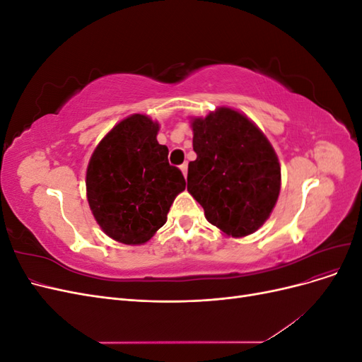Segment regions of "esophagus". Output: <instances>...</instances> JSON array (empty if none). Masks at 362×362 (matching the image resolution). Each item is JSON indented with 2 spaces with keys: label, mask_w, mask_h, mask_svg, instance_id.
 Segmentation results:
<instances>
[{
  "label": "esophagus",
  "mask_w": 362,
  "mask_h": 362,
  "mask_svg": "<svg viewBox=\"0 0 362 362\" xmlns=\"http://www.w3.org/2000/svg\"><path fill=\"white\" fill-rule=\"evenodd\" d=\"M180 169H181V172H182V175H184V178H187V164H181L180 166Z\"/></svg>",
  "instance_id": "1"
}]
</instances>
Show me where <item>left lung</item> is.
<instances>
[{"mask_svg":"<svg viewBox=\"0 0 362 362\" xmlns=\"http://www.w3.org/2000/svg\"><path fill=\"white\" fill-rule=\"evenodd\" d=\"M196 160L187 190L205 218L234 238L254 234L270 217L281 190V164L264 133L231 107L190 117Z\"/></svg>","mask_w":362,"mask_h":362,"instance_id":"8db88e82","label":"left lung"}]
</instances>
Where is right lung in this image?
<instances>
[{
    "mask_svg": "<svg viewBox=\"0 0 362 362\" xmlns=\"http://www.w3.org/2000/svg\"><path fill=\"white\" fill-rule=\"evenodd\" d=\"M160 125L146 115L116 124L95 148L86 172V193L103 231L124 245H144L166 223L185 189L169 149L157 141Z\"/></svg>",
    "mask_w": 362,
    "mask_h": 362,
    "instance_id": "right-lung-1",
    "label": "right lung"
}]
</instances>
